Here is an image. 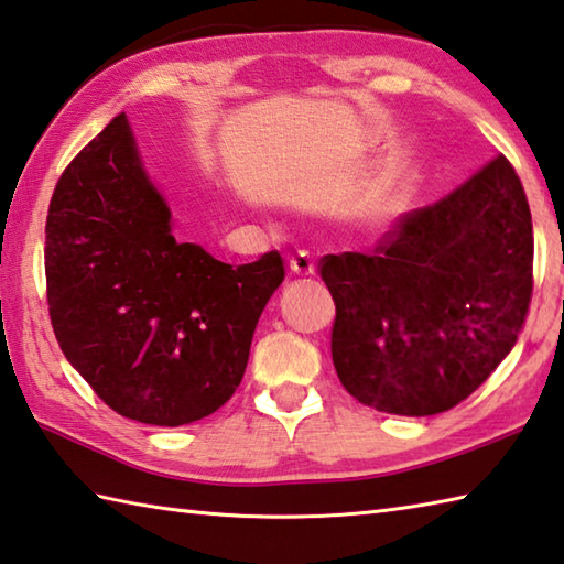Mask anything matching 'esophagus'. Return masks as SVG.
<instances>
[{
  "label": "esophagus",
  "instance_id": "1",
  "mask_svg": "<svg viewBox=\"0 0 564 564\" xmlns=\"http://www.w3.org/2000/svg\"><path fill=\"white\" fill-rule=\"evenodd\" d=\"M291 271L295 275H313L315 273V259L311 251H297L291 257Z\"/></svg>",
  "mask_w": 564,
  "mask_h": 564
}]
</instances>
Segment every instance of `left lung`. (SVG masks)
Segmentation results:
<instances>
[{"mask_svg":"<svg viewBox=\"0 0 564 564\" xmlns=\"http://www.w3.org/2000/svg\"><path fill=\"white\" fill-rule=\"evenodd\" d=\"M319 275L341 386L381 413L449 411L513 349L531 303L533 223L513 165L496 156L371 253H327Z\"/></svg>","mask_w":564,"mask_h":564,"instance_id":"1","label":"left lung"}]
</instances>
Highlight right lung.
<instances>
[{
	"instance_id": "right-lung-1",
	"label": "right lung",
	"mask_w": 564,
	"mask_h": 564,
	"mask_svg": "<svg viewBox=\"0 0 564 564\" xmlns=\"http://www.w3.org/2000/svg\"><path fill=\"white\" fill-rule=\"evenodd\" d=\"M283 275L279 251L235 269L173 237L171 207L127 115L77 153L53 191V333L75 371L129 421L178 427L225 405Z\"/></svg>"
}]
</instances>
